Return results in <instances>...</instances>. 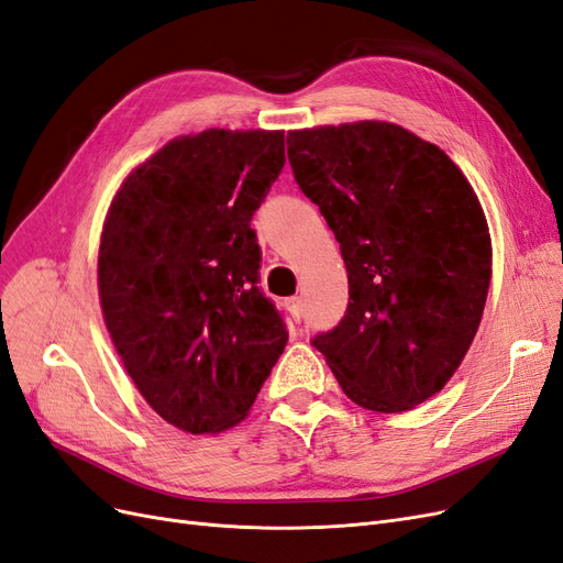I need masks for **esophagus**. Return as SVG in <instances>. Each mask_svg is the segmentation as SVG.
Listing matches in <instances>:
<instances>
[{
	"label": "esophagus",
	"instance_id": "34e87169",
	"mask_svg": "<svg viewBox=\"0 0 563 563\" xmlns=\"http://www.w3.org/2000/svg\"><path fill=\"white\" fill-rule=\"evenodd\" d=\"M286 310L291 312L294 321H300L302 319V300L300 298H288L286 300Z\"/></svg>",
	"mask_w": 563,
	"mask_h": 563
}]
</instances>
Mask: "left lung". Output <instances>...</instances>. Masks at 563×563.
<instances>
[{
  "mask_svg": "<svg viewBox=\"0 0 563 563\" xmlns=\"http://www.w3.org/2000/svg\"><path fill=\"white\" fill-rule=\"evenodd\" d=\"M286 143L350 284L345 317L312 345L354 404L408 411L449 383L479 329L490 284L479 199L444 152L397 124L291 131Z\"/></svg>",
  "mask_w": 563,
  "mask_h": 563,
  "instance_id": "1",
  "label": "left lung"
}]
</instances>
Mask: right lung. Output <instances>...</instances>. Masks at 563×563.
I'll use <instances>...</instances> for the list:
<instances>
[{"mask_svg": "<svg viewBox=\"0 0 563 563\" xmlns=\"http://www.w3.org/2000/svg\"><path fill=\"white\" fill-rule=\"evenodd\" d=\"M284 162V131L209 129L164 145L110 207L106 327L145 401L185 432L244 420L286 347L251 228Z\"/></svg>", "mask_w": 563, "mask_h": 563, "instance_id": "right-lung-1", "label": "right lung"}]
</instances>
